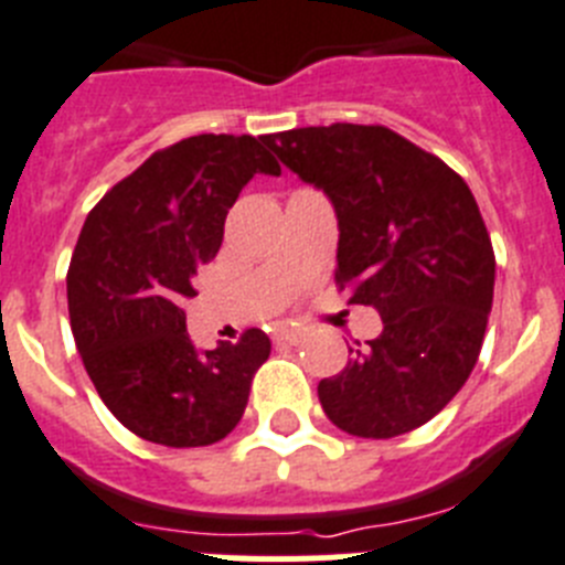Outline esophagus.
<instances>
[{
    "label": "esophagus",
    "mask_w": 565,
    "mask_h": 565,
    "mask_svg": "<svg viewBox=\"0 0 565 565\" xmlns=\"http://www.w3.org/2000/svg\"><path fill=\"white\" fill-rule=\"evenodd\" d=\"M303 338H307V330H301V327H281V330H276V343L298 347V343H303Z\"/></svg>",
    "instance_id": "obj_1"
}]
</instances>
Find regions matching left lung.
<instances>
[{
  "mask_svg": "<svg viewBox=\"0 0 565 565\" xmlns=\"http://www.w3.org/2000/svg\"><path fill=\"white\" fill-rule=\"evenodd\" d=\"M264 145L330 199L338 284H355L350 301L384 323L318 384L327 418L358 438L426 424L478 364L492 310L494 253L472 190L381 125L296 127Z\"/></svg>",
  "mask_w": 565,
  "mask_h": 565,
  "instance_id": "1",
  "label": "left lung"
}]
</instances>
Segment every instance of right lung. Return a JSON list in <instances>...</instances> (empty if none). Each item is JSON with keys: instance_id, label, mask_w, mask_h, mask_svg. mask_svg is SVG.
<instances>
[{"instance_id": "1", "label": "right lung", "mask_w": 565, "mask_h": 565, "mask_svg": "<svg viewBox=\"0 0 565 565\" xmlns=\"http://www.w3.org/2000/svg\"><path fill=\"white\" fill-rule=\"evenodd\" d=\"M258 173L281 175L264 136H190L105 193L78 235L67 269L73 338L107 409L150 444L227 438L269 358L262 330L199 350L181 310Z\"/></svg>"}]
</instances>
